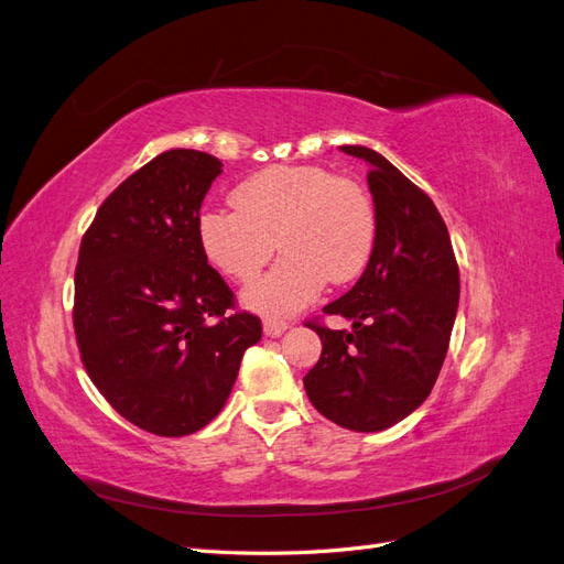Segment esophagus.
Here are the masks:
<instances>
[{
  "instance_id": "esophagus-1",
  "label": "esophagus",
  "mask_w": 564,
  "mask_h": 564,
  "mask_svg": "<svg viewBox=\"0 0 564 564\" xmlns=\"http://www.w3.org/2000/svg\"><path fill=\"white\" fill-rule=\"evenodd\" d=\"M286 329H289V322L282 317H265L263 319L265 336H282Z\"/></svg>"
}]
</instances>
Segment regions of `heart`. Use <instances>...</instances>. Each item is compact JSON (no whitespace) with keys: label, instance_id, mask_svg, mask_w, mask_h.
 I'll use <instances>...</instances> for the list:
<instances>
[{"label":"heart","instance_id":"b5f03b06","mask_svg":"<svg viewBox=\"0 0 564 564\" xmlns=\"http://www.w3.org/2000/svg\"><path fill=\"white\" fill-rule=\"evenodd\" d=\"M235 212H204L199 242L235 282L259 275L278 247L284 259L245 292L249 308L296 313L324 284L355 280L377 242V212L365 187L317 164H272L230 193Z\"/></svg>","mask_w":564,"mask_h":564}]
</instances>
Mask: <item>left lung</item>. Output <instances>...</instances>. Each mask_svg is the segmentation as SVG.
Listing matches in <instances>:
<instances>
[{"label":"left lung","mask_w":564,"mask_h":564,"mask_svg":"<svg viewBox=\"0 0 564 564\" xmlns=\"http://www.w3.org/2000/svg\"><path fill=\"white\" fill-rule=\"evenodd\" d=\"M340 150L371 166L377 242L362 278L322 308L352 319V332L308 322L322 355L303 386L317 412L340 429L377 433L431 395L456 317L458 263L445 220L419 185L379 152Z\"/></svg>","instance_id":"left-lung-1"}]
</instances>
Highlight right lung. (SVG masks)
I'll return each instance as SVG.
<instances>
[{
  "label": "right lung",
  "instance_id": "right-lung-1",
  "mask_svg": "<svg viewBox=\"0 0 564 564\" xmlns=\"http://www.w3.org/2000/svg\"><path fill=\"white\" fill-rule=\"evenodd\" d=\"M220 160L174 148L100 204L79 245L73 324L82 365L119 416L160 437L224 409L261 319L207 263L199 207Z\"/></svg>",
  "mask_w": 564,
  "mask_h": 564
}]
</instances>
